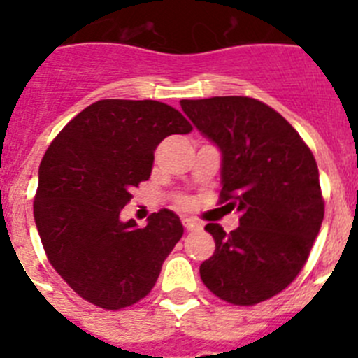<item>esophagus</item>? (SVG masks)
I'll list each match as a JSON object with an SVG mask.
<instances>
[{"mask_svg":"<svg viewBox=\"0 0 358 358\" xmlns=\"http://www.w3.org/2000/svg\"><path fill=\"white\" fill-rule=\"evenodd\" d=\"M182 224H185L186 231H199V229H202V224L197 222V220H194V218H185V220H182Z\"/></svg>","mask_w":358,"mask_h":358,"instance_id":"1","label":"esophagus"}]
</instances>
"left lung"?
<instances>
[{
  "label": "left lung",
  "mask_w": 358,
  "mask_h": 358,
  "mask_svg": "<svg viewBox=\"0 0 358 358\" xmlns=\"http://www.w3.org/2000/svg\"><path fill=\"white\" fill-rule=\"evenodd\" d=\"M185 115L222 154L220 202L240 213L226 233L208 224L215 252L201 280L231 305H256L299 274L324 217L319 170L301 136L249 96L181 100Z\"/></svg>",
  "instance_id": "8db88e82"
}]
</instances>
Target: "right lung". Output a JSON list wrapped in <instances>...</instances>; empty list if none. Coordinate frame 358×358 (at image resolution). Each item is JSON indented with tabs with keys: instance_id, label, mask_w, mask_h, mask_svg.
<instances>
[{
	"instance_id": "add662e5",
	"label": "right lung",
	"mask_w": 358,
	"mask_h": 358,
	"mask_svg": "<svg viewBox=\"0 0 358 358\" xmlns=\"http://www.w3.org/2000/svg\"><path fill=\"white\" fill-rule=\"evenodd\" d=\"M188 120L156 100H100L59 132L39 166L34 218L50 264L85 301L120 310L156 285L164 258L182 236L161 210L145 227L120 218L132 188L148 181L154 150Z\"/></svg>"
}]
</instances>
